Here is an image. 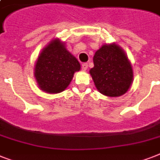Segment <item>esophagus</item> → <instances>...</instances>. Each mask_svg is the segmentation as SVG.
<instances>
[{
    "label": "esophagus",
    "instance_id": "obj_1",
    "mask_svg": "<svg viewBox=\"0 0 160 160\" xmlns=\"http://www.w3.org/2000/svg\"><path fill=\"white\" fill-rule=\"evenodd\" d=\"M81 68H82L83 70H86L88 69V64L87 63H84V64H82V65H81Z\"/></svg>",
    "mask_w": 160,
    "mask_h": 160
}]
</instances>
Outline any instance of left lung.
Here are the masks:
<instances>
[{
    "label": "left lung",
    "instance_id": "obj_1",
    "mask_svg": "<svg viewBox=\"0 0 160 160\" xmlns=\"http://www.w3.org/2000/svg\"><path fill=\"white\" fill-rule=\"evenodd\" d=\"M90 73L101 94L116 97L128 91L133 81V70L122 49L115 44L104 45L95 52Z\"/></svg>",
    "mask_w": 160,
    "mask_h": 160
}]
</instances>
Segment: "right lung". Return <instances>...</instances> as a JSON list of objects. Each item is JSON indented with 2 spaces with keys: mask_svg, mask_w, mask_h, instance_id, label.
Listing matches in <instances>:
<instances>
[{
  "mask_svg": "<svg viewBox=\"0 0 160 160\" xmlns=\"http://www.w3.org/2000/svg\"><path fill=\"white\" fill-rule=\"evenodd\" d=\"M80 70L77 59L66 50L59 39L43 49L36 61L35 76L41 90L50 94L66 89L74 73Z\"/></svg>",
  "mask_w": 160,
  "mask_h": 160,
  "instance_id": "right-lung-1",
  "label": "right lung"
}]
</instances>
